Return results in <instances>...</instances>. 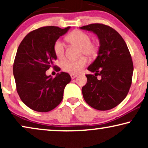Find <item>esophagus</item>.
<instances>
[{
	"label": "esophagus",
	"instance_id": "1",
	"mask_svg": "<svg viewBox=\"0 0 148 148\" xmlns=\"http://www.w3.org/2000/svg\"><path fill=\"white\" fill-rule=\"evenodd\" d=\"M70 76L71 77L72 79H75L77 77V75H75V74H70Z\"/></svg>",
	"mask_w": 148,
	"mask_h": 148
}]
</instances>
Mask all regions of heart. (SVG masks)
<instances>
[{
  "mask_svg": "<svg viewBox=\"0 0 148 148\" xmlns=\"http://www.w3.org/2000/svg\"><path fill=\"white\" fill-rule=\"evenodd\" d=\"M91 36L88 33L79 29H75L66 36V40L72 45L79 47V55H85L90 58L97 56L99 50L98 44L91 41ZM53 50L55 55L58 58L64 56L65 47L60 40H57L54 43ZM88 63V60L85 56H82L75 60H64L62 62L61 67L64 71L71 74H77L83 70Z\"/></svg>",
  "mask_w": 148,
  "mask_h": 148,
  "instance_id": "b5f03b06",
  "label": "heart"
}]
</instances>
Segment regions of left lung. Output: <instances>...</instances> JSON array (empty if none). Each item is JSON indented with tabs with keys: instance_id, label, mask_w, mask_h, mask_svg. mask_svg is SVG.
<instances>
[{
	"instance_id": "8db88e82",
	"label": "left lung",
	"mask_w": 148,
	"mask_h": 148,
	"mask_svg": "<svg viewBox=\"0 0 148 148\" xmlns=\"http://www.w3.org/2000/svg\"><path fill=\"white\" fill-rule=\"evenodd\" d=\"M93 32L100 40L98 56L88 69L82 94L87 104L99 110L116 107L126 98L132 83L133 64L125 40L116 30L102 23L80 27ZM100 75L98 80L97 76Z\"/></svg>"
}]
</instances>
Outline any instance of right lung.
<instances>
[{
    "label": "right lung",
    "mask_w": 148,
    "mask_h": 148,
    "mask_svg": "<svg viewBox=\"0 0 148 148\" xmlns=\"http://www.w3.org/2000/svg\"><path fill=\"white\" fill-rule=\"evenodd\" d=\"M69 28L40 27L27 34L18 47L13 63L16 89L22 102L32 110L49 112L61 102L64 89L71 82L69 74L61 72L53 78L46 71L50 67L60 71L54 65L53 45Z\"/></svg>",
    "instance_id": "add662e5"
}]
</instances>
